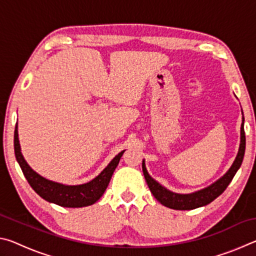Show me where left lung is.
<instances>
[{"instance_id":"1","label":"left lung","mask_w":256,"mask_h":256,"mask_svg":"<svg viewBox=\"0 0 256 256\" xmlns=\"http://www.w3.org/2000/svg\"><path fill=\"white\" fill-rule=\"evenodd\" d=\"M245 146H246V138H245V132H244V116H242V123L240 126V149L235 160H234L230 168L226 172V174L220 177L219 180H216L214 183L206 186V188L196 190V192L188 193V194H180L175 193L172 190L164 188L162 184H159L157 180H154L152 177L149 175L148 170L146 168L144 159L142 162V170H144V178L146 180L151 193L154 194V196L162 203V206L170 208L174 210H192L196 209V208L204 206L209 204L214 198H218L224 190L227 188V186L230 183L234 176L240 170V164L244 159L245 154Z\"/></svg>"}]
</instances>
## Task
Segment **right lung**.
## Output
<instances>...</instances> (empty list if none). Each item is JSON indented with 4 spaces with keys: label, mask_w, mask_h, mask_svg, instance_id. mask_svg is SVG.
<instances>
[{
    "label": "right lung",
    "mask_w": 256,
    "mask_h": 256,
    "mask_svg": "<svg viewBox=\"0 0 256 256\" xmlns=\"http://www.w3.org/2000/svg\"><path fill=\"white\" fill-rule=\"evenodd\" d=\"M124 151L125 150L116 154L112 159V162L102 170L100 174L94 177V180L86 182L84 184L66 185L45 178V177L38 174L29 166L28 162H26L22 152H21L18 124L16 125L14 130L16 158L28 183L34 192L44 198V200L64 208H82L96 203L106 190L112 176V172H114L115 168L118 167Z\"/></svg>",
    "instance_id": "right-lung-1"
}]
</instances>
